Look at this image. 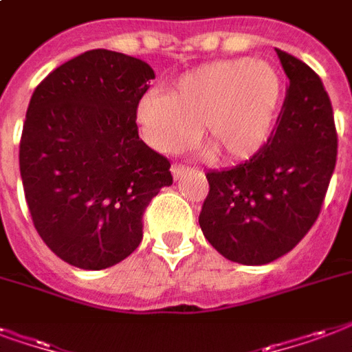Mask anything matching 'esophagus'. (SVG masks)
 <instances>
[{
    "label": "esophagus",
    "instance_id": "34e87169",
    "mask_svg": "<svg viewBox=\"0 0 352 352\" xmlns=\"http://www.w3.org/2000/svg\"><path fill=\"white\" fill-rule=\"evenodd\" d=\"M170 170H173V176L174 179H179V178H184L191 168L186 165H182V163H173V166H170Z\"/></svg>",
    "mask_w": 352,
    "mask_h": 352
}]
</instances>
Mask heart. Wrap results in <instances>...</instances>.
<instances>
[{
  "label": "heart",
  "mask_w": 352,
  "mask_h": 352,
  "mask_svg": "<svg viewBox=\"0 0 352 352\" xmlns=\"http://www.w3.org/2000/svg\"><path fill=\"white\" fill-rule=\"evenodd\" d=\"M282 79L263 60H219L179 76L168 94L152 91L137 102L142 137L160 152H182L198 135L219 161L258 154L273 133Z\"/></svg>",
  "instance_id": "obj_1"
}]
</instances>
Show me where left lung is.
Returning <instances> with one entry per match:
<instances>
[{
  "instance_id": "1",
  "label": "left lung",
  "mask_w": 352,
  "mask_h": 352,
  "mask_svg": "<svg viewBox=\"0 0 352 352\" xmlns=\"http://www.w3.org/2000/svg\"><path fill=\"white\" fill-rule=\"evenodd\" d=\"M289 79L276 128L245 163L210 170L198 223L219 254L263 265L287 254L319 217L336 166L330 98L310 66L276 50Z\"/></svg>"
}]
</instances>
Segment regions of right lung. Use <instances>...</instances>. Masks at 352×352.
<instances>
[{"label":"right lung","instance_id":"add662e5","mask_svg":"<svg viewBox=\"0 0 352 352\" xmlns=\"http://www.w3.org/2000/svg\"><path fill=\"white\" fill-rule=\"evenodd\" d=\"M155 74L91 50L41 81L23 122L20 174L38 236L63 261L100 271L142 239V215L170 163L139 139L135 107Z\"/></svg>","mask_w":352,"mask_h":352}]
</instances>
